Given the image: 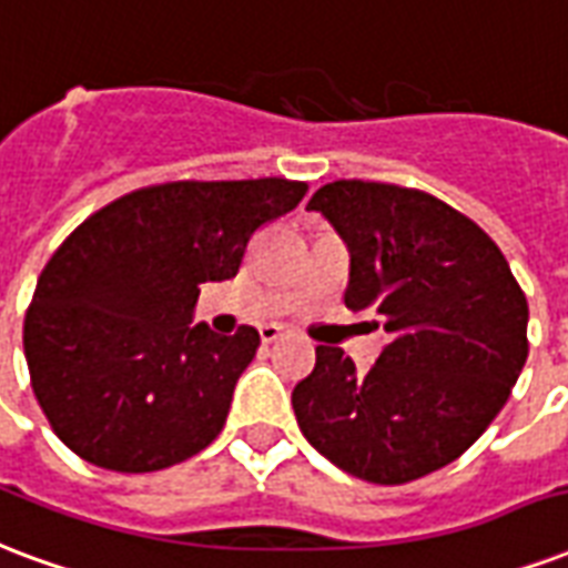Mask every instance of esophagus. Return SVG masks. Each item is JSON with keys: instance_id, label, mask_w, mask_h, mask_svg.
I'll return each instance as SVG.
<instances>
[{"instance_id": "obj_1", "label": "esophagus", "mask_w": 568, "mask_h": 568, "mask_svg": "<svg viewBox=\"0 0 568 568\" xmlns=\"http://www.w3.org/2000/svg\"><path fill=\"white\" fill-rule=\"evenodd\" d=\"M281 335H284V329H281V326H263V329H260V338H263V344H272V341H278Z\"/></svg>"}]
</instances>
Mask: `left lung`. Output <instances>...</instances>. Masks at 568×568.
Wrapping results in <instances>:
<instances>
[{
    "label": "left lung",
    "instance_id": "obj_1",
    "mask_svg": "<svg viewBox=\"0 0 568 568\" xmlns=\"http://www.w3.org/2000/svg\"><path fill=\"white\" fill-rule=\"evenodd\" d=\"M349 254L347 308L389 335L359 374L341 347L293 389L305 440L356 479L404 485L479 440L527 362V300L470 219L413 187L341 179L308 200Z\"/></svg>",
    "mask_w": 568,
    "mask_h": 568
}]
</instances>
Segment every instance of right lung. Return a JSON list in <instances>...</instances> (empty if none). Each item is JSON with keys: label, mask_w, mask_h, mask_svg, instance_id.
I'll return each mask as SVG.
<instances>
[{"label": "right lung", "mask_w": 568, "mask_h": 568, "mask_svg": "<svg viewBox=\"0 0 568 568\" xmlns=\"http://www.w3.org/2000/svg\"><path fill=\"white\" fill-rule=\"evenodd\" d=\"M305 182H168L119 197L59 245L26 311L32 389L83 462L152 473L224 428L260 335L194 323L200 284L233 278L251 233L287 215Z\"/></svg>", "instance_id": "obj_1"}]
</instances>
